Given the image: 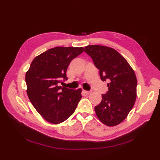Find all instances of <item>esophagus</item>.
<instances>
[{
  "mask_svg": "<svg viewBox=\"0 0 160 160\" xmlns=\"http://www.w3.org/2000/svg\"><path fill=\"white\" fill-rule=\"evenodd\" d=\"M83 92H84V93L86 94V95H89V94H91V91H83Z\"/></svg>",
  "mask_w": 160,
  "mask_h": 160,
  "instance_id": "34e87169",
  "label": "esophagus"
}]
</instances>
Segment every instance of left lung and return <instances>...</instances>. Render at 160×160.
<instances>
[{
	"instance_id": "obj_1",
	"label": "left lung",
	"mask_w": 160,
	"mask_h": 160,
	"mask_svg": "<svg viewBox=\"0 0 160 160\" xmlns=\"http://www.w3.org/2000/svg\"><path fill=\"white\" fill-rule=\"evenodd\" d=\"M85 52L92 58L108 91L95 107L97 117L108 126H115L127 118L137 97V78L126 59L113 48L88 45Z\"/></svg>"
}]
</instances>
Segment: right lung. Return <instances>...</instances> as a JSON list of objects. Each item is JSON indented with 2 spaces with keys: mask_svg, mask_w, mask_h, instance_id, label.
<instances>
[{
  "mask_svg": "<svg viewBox=\"0 0 160 160\" xmlns=\"http://www.w3.org/2000/svg\"><path fill=\"white\" fill-rule=\"evenodd\" d=\"M83 50V47H71L50 49L37 56L26 72L28 99L47 122L59 124L74 113L82 98V89H69L58 84L62 83V79H67V67Z\"/></svg>",
  "mask_w": 160,
  "mask_h": 160,
  "instance_id": "obj_1",
  "label": "right lung"
}]
</instances>
